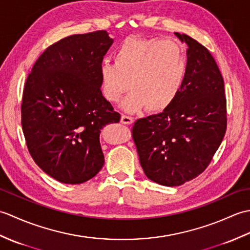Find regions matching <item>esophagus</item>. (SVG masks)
<instances>
[{"label":"esophagus","mask_w":250,"mask_h":250,"mask_svg":"<svg viewBox=\"0 0 250 250\" xmlns=\"http://www.w3.org/2000/svg\"><path fill=\"white\" fill-rule=\"evenodd\" d=\"M133 118H132V117H130V116H126V115H122L121 116V119H120V122L121 124H124V125H132L133 124Z\"/></svg>","instance_id":"obj_1"}]
</instances>
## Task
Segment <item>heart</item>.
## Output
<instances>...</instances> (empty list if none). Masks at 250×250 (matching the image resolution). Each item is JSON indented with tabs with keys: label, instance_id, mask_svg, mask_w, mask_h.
<instances>
[{
	"label": "heart",
	"instance_id": "heart-1",
	"mask_svg": "<svg viewBox=\"0 0 250 250\" xmlns=\"http://www.w3.org/2000/svg\"><path fill=\"white\" fill-rule=\"evenodd\" d=\"M187 70L185 47L177 40L131 36L115 50L114 63L107 59L100 63L101 91L106 101L117 103L130 88L122 103L125 110L146 107L158 113L182 92Z\"/></svg>",
	"mask_w": 250,
	"mask_h": 250
}]
</instances>
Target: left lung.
Masks as SVG:
<instances>
[{
    "label": "left lung",
    "instance_id": "1",
    "mask_svg": "<svg viewBox=\"0 0 250 250\" xmlns=\"http://www.w3.org/2000/svg\"><path fill=\"white\" fill-rule=\"evenodd\" d=\"M187 77L168 108L135 121L132 135L146 176L174 187L208 167L227 129L225 83L208 49L187 34Z\"/></svg>",
    "mask_w": 250,
    "mask_h": 250
}]
</instances>
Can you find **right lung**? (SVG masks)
<instances>
[{"mask_svg":"<svg viewBox=\"0 0 250 250\" xmlns=\"http://www.w3.org/2000/svg\"><path fill=\"white\" fill-rule=\"evenodd\" d=\"M106 31L50 45L26 78L21 125L31 157L63 184H83L103 167L100 133L120 114L101 91L99 65L113 44Z\"/></svg>","mask_w":250,"mask_h":250,"instance_id":"obj_1","label":"right lung"}]
</instances>
